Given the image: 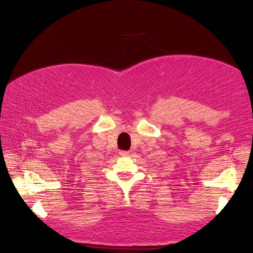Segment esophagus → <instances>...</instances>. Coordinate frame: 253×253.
<instances>
[{
    "mask_svg": "<svg viewBox=\"0 0 253 253\" xmlns=\"http://www.w3.org/2000/svg\"><path fill=\"white\" fill-rule=\"evenodd\" d=\"M119 153H120V155H121V156H127V155L129 154V152H128V151H120Z\"/></svg>",
    "mask_w": 253,
    "mask_h": 253,
    "instance_id": "34e87169",
    "label": "esophagus"
}]
</instances>
